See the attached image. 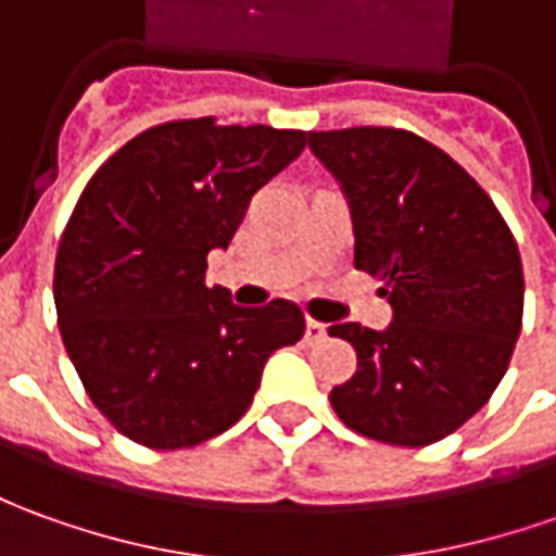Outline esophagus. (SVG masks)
Masks as SVG:
<instances>
[{
	"mask_svg": "<svg viewBox=\"0 0 556 556\" xmlns=\"http://www.w3.org/2000/svg\"><path fill=\"white\" fill-rule=\"evenodd\" d=\"M326 331L328 328L323 326V323H316V319H307V341H323L326 338Z\"/></svg>",
	"mask_w": 556,
	"mask_h": 556,
	"instance_id": "obj_1",
	"label": "esophagus"
}]
</instances>
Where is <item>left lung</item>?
I'll list each match as a JSON object with an SVG mask.
<instances>
[{"mask_svg":"<svg viewBox=\"0 0 556 556\" xmlns=\"http://www.w3.org/2000/svg\"><path fill=\"white\" fill-rule=\"evenodd\" d=\"M341 182L356 264L387 279L392 323L331 326L353 343L356 374L331 389L353 432L422 447L456 432L500 387L523 319L515 237L451 154L395 127L307 134Z\"/></svg>","mask_w":556,"mask_h":556,"instance_id":"8db88e82","label":"left lung"}]
</instances>
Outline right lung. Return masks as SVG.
I'll list each match as a JSON object with an SVG mask.
<instances>
[{
    "label": "right lung",
    "mask_w": 556,
    "mask_h": 556,
    "mask_svg": "<svg viewBox=\"0 0 556 556\" xmlns=\"http://www.w3.org/2000/svg\"><path fill=\"white\" fill-rule=\"evenodd\" d=\"M304 146V130L169 121L81 191L56 249V326L121 435L154 451L222 435L252 405L270 353L301 341V307L233 304L206 286V255L228 249L252 194Z\"/></svg>",
    "instance_id": "1"
}]
</instances>
